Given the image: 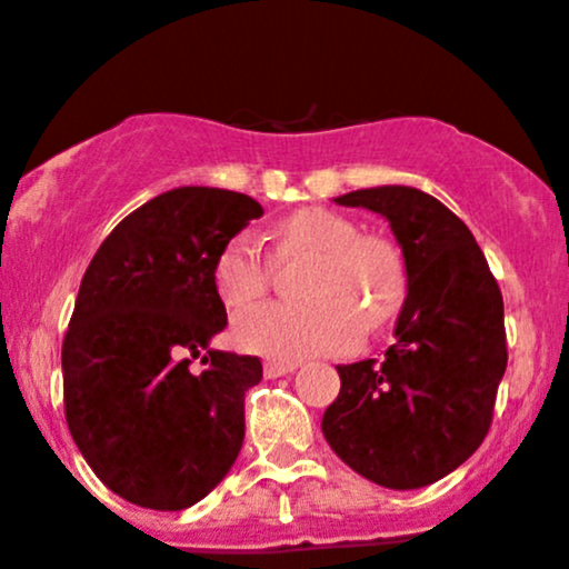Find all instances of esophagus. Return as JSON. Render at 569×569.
Here are the masks:
<instances>
[{
  "instance_id": "1",
  "label": "esophagus",
  "mask_w": 569,
  "mask_h": 569,
  "mask_svg": "<svg viewBox=\"0 0 569 569\" xmlns=\"http://www.w3.org/2000/svg\"><path fill=\"white\" fill-rule=\"evenodd\" d=\"M295 369H297L295 361H267V363H263V375H267L269 380L283 378V375H291Z\"/></svg>"
}]
</instances>
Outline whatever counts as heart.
Segmentation results:
<instances>
[{
    "instance_id": "obj_1",
    "label": "heart",
    "mask_w": 569,
    "mask_h": 569,
    "mask_svg": "<svg viewBox=\"0 0 569 569\" xmlns=\"http://www.w3.org/2000/svg\"><path fill=\"white\" fill-rule=\"evenodd\" d=\"M274 258H311L302 278L308 306L267 302L233 319L241 350L272 361L347 352L363 328L389 322L406 300V258L380 233H358V224L328 208H300L274 224ZM272 283V261L250 236H233L213 261V289L228 308L261 300Z\"/></svg>"
}]
</instances>
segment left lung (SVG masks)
I'll list each match as a JSON object with an SVG mask.
<instances>
[{"instance_id":"left-lung-1","label":"left lung","mask_w":569,"mask_h":569,"mask_svg":"<svg viewBox=\"0 0 569 569\" xmlns=\"http://www.w3.org/2000/svg\"><path fill=\"white\" fill-rule=\"evenodd\" d=\"M389 222L408 295L383 361L341 363L322 433L350 470L419 489L465 465L489 433L503 380V295L470 228L437 197L378 186L336 197Z\"/></svg>"}]
</instances>
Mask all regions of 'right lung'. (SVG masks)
<instances>
[{
    "label": "right lung",
    "mask_w": 569,
    "mask_h": 569,
    "mask_svg": "<svg viewBox=\"0 0 569 569\" xmlns=\"http://www.w3.org/2000/svg\"><path fill=\"white\" fill-rule=\"evenodd\" d=\"M261 213L239 191L172 189L121 219L82 274L63 339L66 422L99 481L130 503L189 509L239 456L244 391L263 367L208 347L228 325L213 261Z\"/></svg>",
    "instance_id": "right-lung-1"
}]
</instances>
